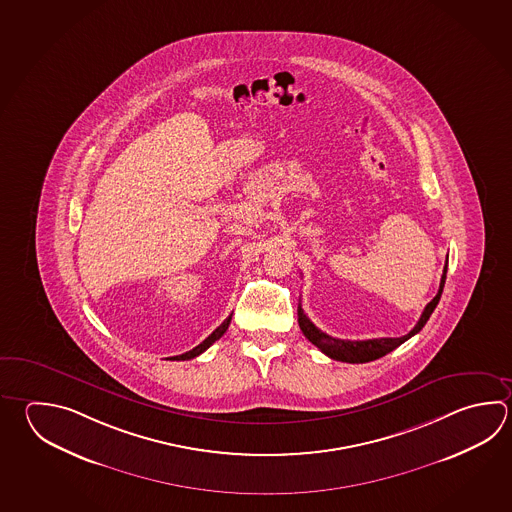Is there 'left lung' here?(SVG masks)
Masks as SVG:
<instances>
[{"label": "left lung", "instance_id": "obj_1", "mask_svg": "<svg viewBox=\"0 0 512 512\" xmlns=\"http://www.w3.org/2000/svg\"><path fill=\"white\" fill-rule=\"evenodd\" d=\"M445 275H447V262H445L444 275L440 280V288L438 293L427 306H425L424 313L420 320L416 322L415 328L411 329L407 335L398 338H369V340H342V338L329 337L324 331H320L311 320L304 315V311L300 308L299 304V326L304 333V337L308 338L311 344H315L317 348L328 355L333 360H340V362H349V364H364V362H371L377 358L384 357L387 353H391L393 349L398 348L400 344H404L405 340L416 335L420 329L424 328L425 322L431 317L436 304L440 302L442 291L445 286Z\"/></svg>", "mask_w": 512, "mask_h": 512}]
</instances>
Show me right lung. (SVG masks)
<instances>
[{
  "label": "right lung",
  "instance_id": "right-lung-1",
  "mask_svg": "<svg viewBox=\"0 0 512 512\" xmlns=\"http://www.w3.org/2000/svg\"><path fill=\"white\" fill-rule=\"evenodd\" d=\"M230 322H232V315L228 317V319L224 320L222 322L221 326L219 328L215 329L213 331L212 335L208 338H204L203 342L199 344V346H195V348L190 349V351H186V353H183V355H177V357H170L168 360H190V358L199 357L201 353H204L206 349L210 348L212 346L213 342L215 340H219V338L226 333V329H228V326H230Z\"/></svg>",
  "mask_w": 512,
  "mask_h": 512
}]
</instances>
